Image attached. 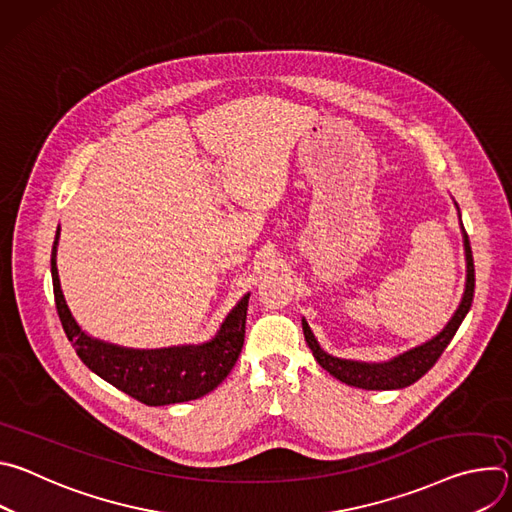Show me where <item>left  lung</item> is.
<instances>
[{
  "mask_svg": "<svg viewBox=\"0 0 512 512\" xmlns=\"http://www.w3.org/2000/svg\"><path fill=\"white\" fill-rule=\"evenodd\" d=\"M458 208V204H456ZM460 214V208H458ZM462 223V218H460ZM462 241H464V255H466V283H464V294L460 300L458 310L454 312V316L450 318V322L444 326L442 332H437L433 338H429L427 342L405 350L403 354H397L389 360L383 362H364V360H350V358H338L328 354L320 342L316 340L312 328L308 326L306 318H302V328H304V336L306 342L314 354V358L318 360L320 367L324 371H328L332 377H336L338 381L350 385V387H358V389H367V391H393V389H403L413 385L415 381H419L431 367L435 364V360L442 356V352L446 350V346L450 344V340L454 338V334L458 332L462 320L466 318L470 306H472V298H474V259H472V249H470V241L468 235L462 227Z\"/></svg>",
  "mask_w": 512,
  "mask_h": 512,
  "instance_id": "1",
  "label": "left lung"
}]
</instances>
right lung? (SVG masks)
<instances>
[{
    "label": "right lung",
    "instance_id": "right-lung-1",
    "mask_svg": "<svg viewBox=\"0 0 512 512\" xmlns=\"http://www.w3.org/2000/svg\"><path fill=\"white\" fill-rule=\"evenodd\" d=\"M60 227L56 229L50 271L56 310L68 340L79 358L103 381L145 405H172L200 399L221 385L241 354L245 342V322L249 296L225 316L216 334L200 344H180L164 348H127L87 334L72 316L58 277L56 251Z\"/></svg>",
    "mask_w": 512,
    "mask_h": 512
}]
</instances>
